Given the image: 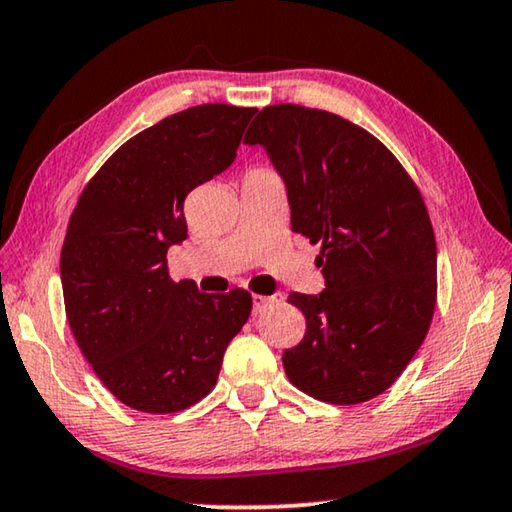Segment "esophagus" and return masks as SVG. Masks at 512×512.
<instances>
[{
    "label": "esophagus",
    "instance_id": "1",
    "mask_svg": "<svg viewBox=\"0 0 512 512\" xmlns=\"http://www.w3.org/2000/svg\"><path fill=\"white\" fill-rule=\"evenodd\" d=\"M282 300V293H273V296H253V314H262L268 305Z\"/></svg>",
    "mask_w": 512,
    "mask_h": 512
}]
</instances>
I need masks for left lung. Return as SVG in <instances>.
<instances>
[{
	"label": "left lung",
	"mask_w": 512,
	"mask_h": 512,
	"mask_svg": "<svg viewBox=\"0 0 512 512\" xmlns=\"http://www.w3.org/2000/svg\"><path fill=\"white\" fill-rule=\"evenodd\" d=\"M244 142L282 178L291 230L323 244L325 289L291 293L307 318L284 372L329 404L384 393L409 366L436 307V239L418 187L377 137L325 110L268 106Z\"/></svg>",
	"instance_id": "obj_1"
}]
</instances>
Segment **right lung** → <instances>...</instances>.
I'll use <instances>...</instances> for the list:
<instances>
[{
    "instance_id": "add662e5",
    "label": "right lung",
    "mask_w": 512,
    "mask_h": 512,
    "mask_svg": "<svg viewBox=\"0 0 512 512\" xmlns=\"http://www.w3.org/2000/svg\"><path fill=\"white\" fill-rule=\"evenodd\" d=\"M255 108L205 103L131 137L83 189L60 253L69 327L119 402L176 413L212 391L250 316L248 291L173 282L167 253L187 239L185 198L237 158Z\"/></svg>"
}]
</instances>
